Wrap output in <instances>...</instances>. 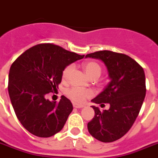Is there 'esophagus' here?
<instances>
[{
	"label": "esophagus",
	"mask_w": 158,
	"mask_h": 158,
	"mask_svg": "<svg viewBox=\"0 0 158 158\" xmlns=\"http://www.w3.org/2000/svg\"><path fill=\"white\" fill-rule=\"evenodd\" d=\"M73 106H74V108H82L84 106L83 105H79V104H77V103H74L73 104Z\"/></svg>",
	"instance_id": "esophagus-1"
}]
</instances>
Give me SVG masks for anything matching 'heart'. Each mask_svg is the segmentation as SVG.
Returning a JSON list of instances; mask_svg holds the SVG:
<instances>
[{
	"mask_svg": "<svg viewBox=\"0 0 158 158\" xmlns=\"http://www.w3.org/2000/svg\"><path fill=\"white\" fill-rule=\"evenodd\" d=\"M74 67L73 64L66 66L65 69L63 71V74H62L64 79H68L70 77L71 74L74 71ZM83 68H84L86 74L89 77L90 79H92V78L98 79V77L100 76L101 72H102V69H101L100 65L94 61L85 62V63L83 64ZM92 91L89 89H79V88H72L67 91V95H68L69 98H70L72 101H74V103H83L85 98L92 96Z\"/></svg>",
	"mask_w": 158,
	"mask_h": 158,
	"instance_id": "obj_1",
	"label": "heart"
}]
</instances>
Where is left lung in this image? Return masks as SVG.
I'll use <instances>...</instances> for the list:
<instances>
[{
	"mask_svg": "<svg viewBox=\"0 0 158 158\" xmlns=\"http://www.w3.org/2000/svg\"><path fill=\"white\" fill-rule=\"evenodd\" d=\"M103 61L110 82L92 99L94 103H108V110L101 112L92 106L94 117L88 123V130L97 140L112 143L124 136L135 122L146 95V80L143 69L132 58L102 50L88 54L85 58Z\"/></svg>",
	"mask_w": 158,
	"mask_h": 158,
	"instance_id": "obj_1",
	"label": "left lung"
}]
</instances>
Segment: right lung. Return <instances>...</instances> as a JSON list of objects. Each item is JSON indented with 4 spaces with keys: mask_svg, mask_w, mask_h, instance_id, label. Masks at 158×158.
Masks as SVG:
<instances>
[{
    "mask_svg": "<svg viewBox=\"0 0 158 158\" xmlns=\"http://www.w3.org/2000/svg\"><path fill=\"white\" fill-rule=\"evenodd\" d=\"M78 55L53 44H40L26 50L10 69L8 92L18 120L28 132L49 138L62 129L73 110L62 96L57 103L45 94L57 89L66 66L81 60Z\"/></svg>",
    "mask_w": 158,
    "mask_h": 158,
    "instance_id": "1",
    "label": "right lung"
}]
</instances>
